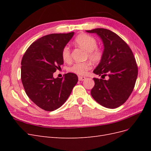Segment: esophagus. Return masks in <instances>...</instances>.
<instances>
[{
  "label": "esophagus",
  "instance_id": "1",
  "mask_svg": "<svg viewBox=\"0 0 151 151\" xmlns=\"http://www.w3.org/2000/svg\"><path fill=\"white\" fill-rule=\"evenodd\" d=\"M78 79L81 81H84L86 79V77H83V76H79Z\"/></svg>",
  "mask_w": 151,
  "mask_h": 151
}]
</instances>
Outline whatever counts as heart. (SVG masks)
Here are the masks:
<instances>
[{
    "instance_id": "1",
    "label": "heart",
    "mask_w": 151,
    "mask_h": 151,
    "mask_svg": "<svg viewBox=\"0 0 151 151\" xmlns=\"http://www.w3.org/2000/svg\"><path fill=\"white\" fill-rule=\"evenodd\" d=\"M74 43L88 52V55L91 60L98 62L101 60L103 56V51L97 47V41L93 36L84 33L79 34L74 40ZM62 57L63 61L69 62L71 58L70 48L65 46L62 50ZM92 65L90 62L75 63L68 68V70L78 75L84 76L90 70Z\"/></svg>"
}]
</instances>
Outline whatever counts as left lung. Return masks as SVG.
<instances>
[{"label":"left lung","instance_id":"obj_1","mask_svg":"<svg viewBox=\"0 0 151 151\" xmlns=\"http://www.w3.org/2000/svg\"><path fill=\"white\" fill-rule=\"evenodd\" d=\"M86 32L97 34L104 45L103 58L93 71L102 79L93 78L91 96L105 108L119 107L129 98L137 77L138 67L134 54L129 45L110 30L96 28ZM106 76V80L104 79Z\"/></svg>","mask_w":151,"mask_h":151}]
</instances>
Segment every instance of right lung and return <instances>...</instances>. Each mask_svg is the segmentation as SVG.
I'll return each instance as SVG.
<instances>
[{
    "mask_svg": "<svg viewBox=\"0 0 151 151\" xmlns=\"http://www.w3.org/2000/svg\"><path fill=\"white\" fill-rule=\"evenodd\" d=\"M74 35L71 32L44 36L32 43L22 57L21 76L25 92L45 111H54L63 105L78 81L74 73L62 78L53 77L63 63L62 50Z\"/></svg>",
    "mask_w": 151,
    "mask_h": 151,
    "instance_id": "add662e5",
    "label": "right lung"
}]
</instances>
